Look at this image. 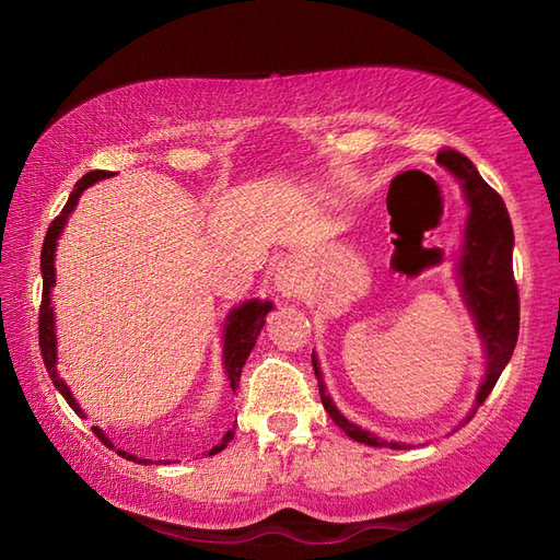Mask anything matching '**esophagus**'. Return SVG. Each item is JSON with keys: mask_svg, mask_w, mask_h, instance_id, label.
Returning <instances> with one entry per match:
<instances>
[{"mask_svg": "<svg viewBox=\"0 0 560 560\" xmlns=\"http://www.w3.org/2000/svg\"><path fill=\"white\" fill-rule=\"evenodd\" d=\"M273 287H277L281 295H295L301 291V277L295 273L293 267L281 265L277 273H273Z\"/></svg>", "mask_w": 560, "mask_h": 560, "instance_id": "34e87169", "label": "esophagus"}]
</instances>
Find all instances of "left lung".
<instances>
[{
    "label": "left lung",
    "instance_id": "1",
    "mask_svg": "<svg viewBox=\"0 0 560 560\" xmlns=\"http://www.w3.org/2000/svg\"><path fill=\"white\" fill-rule=\"evenodd\" d=\"M438 163L447 168L452 175L459 177L464 199L469 205V217L464 223V245L457 265V279L462 287L464 303L474 315L479 337L486 351V375L477 392V401L467 416L471 419L486 397L491 395L503 368L508 365L510 355L515 351L517 331H520V293L513 277V223H510L505 201L501 195L483 180L474 163L455 149L438 151ZM313 368L319 387V399H323L325 411L331 416L343 433L353 438L355 443H365L373 447H392L407 450L409 445L387 443V440L375 438L371 431H363L361 425L351 423L343 416L335 401L329 399L323 373H319L317 359L313 355Z\"/></svg>",
    "mask_w": 560,
    "mask_h": 560
}]
</instances>
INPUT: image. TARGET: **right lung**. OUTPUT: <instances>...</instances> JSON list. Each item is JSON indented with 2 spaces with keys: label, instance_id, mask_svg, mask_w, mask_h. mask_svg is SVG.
<instances>
[{
  "label": "right lung",
  "instance_id": "1",
  "mask_svg": "<svg viewBox=\"0 0 560 560\" xmlns=\"http://www.w3.org/2000/svg\"><path fill=\"white\" fill-rule=\"evenodd\" d=\"M113 173L108 171H91L81 177V180L74 185V192L69 195L65 209L59 211V217L50 223V229L45 233V243H43V253H40V271H43V303H40V317H38V337H40V353H43V361L47 373H50L52 385L62 392V397L67 399V404L71 409H74L81 419H83V411L77 404V399L71 397L69 387L65 385V380L57 375V337H55V313H52V305H50V291L55 287V249H57V237L62 233L65 223L69 219V213L74 211L77 201L81 197V192L86 187H91L93 183L103 180V177H110ZM271 311V303L269 301H247L243 305H237L235 311L225 317V329H223V368H225V375H229V383L231 389L235 392L237 383H241V373H243V365L247 361L249 351H253L257 335L265 327V317ZM93 433H96L105 445H110V440L105 438V433L101 431L98 425H93ZM233 440V431L225 433L221 438L219 445H213L209 450V455H217L225 445H229ZM122 457H127L129 462H144L147 459H139L135 455H127V452H120Z\"/></svg>",
  "mask_w": 560,
  "mask_h": 560
}]
</instances>
